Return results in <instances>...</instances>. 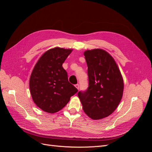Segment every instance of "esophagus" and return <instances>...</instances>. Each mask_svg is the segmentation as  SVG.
<instances>
[{"mask_svg":"<svg viewBox=\"0 0 152 152\" xmlns=\"http://www.w3.org/2000/svg\"><path fill=\"white\" fill-rule=\"evenodd\" d=\"M75 86L76 87V88L79 90V84H75Z\"/></svg>","mask_w":152,"mask_h":152,"instance_id":"34e87169","label":"esophagus"}]
</instances>
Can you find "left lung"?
<instances>
[{"label":"left lung","instance_id":"left-lung-1","mask_svg":"<svg viewBox=\"0 0 152 152\" xmlns=\"http://www.w3.org/2000/svg\"><path fill=\"white\" fill-rule=\"evenodd\" d=\"M84 54L89 86L78 96L84 112L98 120L111 115L118 107L123 94V79L115 61L105 50H87Z\"/></svg>","mask_w":152,"mask_h":152}]
</instances>
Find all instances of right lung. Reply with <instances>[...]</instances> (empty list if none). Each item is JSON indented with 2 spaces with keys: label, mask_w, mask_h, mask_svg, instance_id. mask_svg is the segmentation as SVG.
Segmentation results:
<instances>
[{
  "label": "right lung",
  "mask_w": 152,
  "mask_h": 152,
  "mask_svg": "<svg viewBox=\"0 0 152 152\" xmlns=\"http://www.w3.org/2000/svg\"><path fill=\"white\" fill-rule=\"evenodd\" d=\"M72 49L56 48L48 50L34 68L30 79V89L34 103L50 113L57 112L78 91L68 82L67 72L62 66Z\"/></svg>",
  "instance_id": "obj_1"
}]
</instances>
